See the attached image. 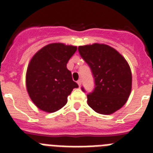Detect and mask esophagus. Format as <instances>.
Here are the masks:
<instances>
[{"mask_svg":"<svg viewBox=\"0 0 153 153\" xmlns=\"http://www.w3.org/2000/svg\"><path fill=\"white\" fill-rule=\"evenodd\" d=\"M81 83H82V80L80 79H79V80H77V84H78V85L79 86V87H80V85H81Z\"/></svg>","mask_w":153,"mask_h":153,"instance_id":"obj_1","label":"esophagus"}]
</instances>
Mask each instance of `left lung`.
I'll list each match as a JSON object with an SVG mask.
<instances>
[{"label": "left lung", "instance_id": "1", "mask_svg": "<svg viewBox=\"0 0 153 153\" xmlns=\"http://www.w3.org/2000/svg\"><path fill=\"white\" fill-rule=\"evenodd\" d=\"M78 51L89 65L94 78V90L87 95L88 105L96 113L104 115L120 109L131 91L132 75L127 61L106 45L79 46ZM81 89L85 91L83 87Z\"/></svg>", "mask_w": 153, "mask_h": 153}]
</instances>
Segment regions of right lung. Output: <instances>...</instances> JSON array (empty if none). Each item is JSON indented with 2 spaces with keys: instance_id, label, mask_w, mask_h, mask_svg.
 <instances>
[{
  "instance_id": "1",
  "label": "right lung",
  "mask_w": 153,
  "mask_h": 153,
  "mask_svg": "<svg viewBox=\"0 0 153 153\" xmlns=\"http://www.w3.org/2000/svg\"><path fill=\"white\" fill-rule=\"evenodd\" d=\"M77 48L60 43L50 44L34 55L26 72V88L40 109L54 113L67 103L68 95L78 84L66 67Z\"/></svg>"
}]
</instances>
